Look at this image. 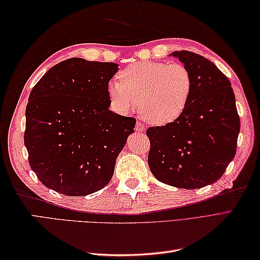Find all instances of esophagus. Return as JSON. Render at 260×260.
Listing matches in <instances>:
<instances>
[{"instance_id":"34e87169","label":"esophagus","mask_w":260,"mask_h":260,"mask_svg":"<svg viewBox=\"0 0 260 260\" xmlns=\"http://www.w3.org/2000/svg\"><path fill=\"white\" fill-rule=\"evenodd\" d=\"M135 128H136L137 132H140V133H141V132H144L145 131V126L142 124V121H137Z\"/></svg>"}]
</instances>
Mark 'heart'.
<instances>
[{"label": "heart", "mask_w": 260, "mask_h": 260, "mask_svg": "<svg viewBox=\"0 0 260 260\" xmlns=\"http://www.w3.org/2000/svg\"><path fill=\"white\" fill-rule=\"evenodd\" d=\"M108 85V97L118 113L127 114L141 105L148 123L167 125L178 119L189 104L193 80L182 63L146 61L131 64Z\"/></svg>", "instance_id": "1"}]
</instances>
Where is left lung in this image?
<instances>
[{"label": "left lung", "instance_id": "obj_1", "mask_svg": "<svg viewBox=\"0 0 260 260\" xmlns=\"http://www.w3.org/2000/svg\"><path fill=\"white\" fill-rule=\"evenodd\" d=\"M189 69L193 80L189 104L180 117L150 127L148 167L165 184L198 189L221 178L237 150L240 119L229 79L200 54H170Z\"/></svg>", "mask_w": 260, "mask_h": 260}]
</instances>
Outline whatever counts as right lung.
Listing matches in <instances>:
<instances>
[{
    "instance_id": "right-lung-1",
    "label": "right lung",
    "mask_w": 260,
    "mask_h": 260,
    "mask_svg": "<svg viewBox=\"0 0 260 260\" xmlns=\"http://www.w3.org/2000/svg\"><path fill=\"white\" fill-rule=\"evenodd\" d=\"M113 62L71 58L37 82L25 109L24 144L30 167L49 189L91 194L113 178L116 158L136 119L109 110Z\"/></svg>"
}]
</instances>
